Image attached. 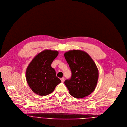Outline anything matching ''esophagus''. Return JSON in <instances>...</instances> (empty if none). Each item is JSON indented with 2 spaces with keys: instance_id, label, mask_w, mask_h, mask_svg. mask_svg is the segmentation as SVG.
<instances>
[{
  "instance_id": "obj_1",
  "label": "esophagus",
  "mask_w": 127,
  "mask_h": 127,
  "mask_svg": "<svg viewBox=\"0 0 127 127\" xmlns=\"http://www.w3.org/2000/svg\"><path fill=\"white\" fill-rule=\"evenodd\" d=\"M61 81H62V83H64V78H62L61 79Z\"/></svg>"
}]
</instances>
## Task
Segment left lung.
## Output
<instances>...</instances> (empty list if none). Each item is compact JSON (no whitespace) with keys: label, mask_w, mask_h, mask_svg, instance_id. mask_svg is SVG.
I'll return each instance as SVG.
<instances>
[{"label":"left lung","mask_w":127,"mask_h":127,"mask_svg":"<svg viewBox=\"0 0 127 127\" xmlns=\"http://www.w3.org/2000/svg\"><path fill=\"white\" fill-rule=\"evenodd\" d=\"M64 55L71 71L70 79L64 82L69 94L76 98L89 95L95 89L98 81L95 64L87 53L81 50H69Z\"/></svg>","instance_id":"8db88e82"}]
</instances>
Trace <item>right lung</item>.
I'll use <instances>...</instances> for the list:
<instances>
[{
  "label": "right lung",
  "instance_id": "1",
  "mask_svg": "<svg viewBox=\"0 0 127 127\" xmlns=\"http://www.w3.org/2000/svg\"><path fill=\"white\" fill-rule=\"evenodd\" d=\"M58 54L56 50H44L37 55L28 65L26 80L30 88L37 95L45 96L50 94L61 82L51 66Z\"/></svg>",
  "mask_w": 127,
  "mask_h": 127
}]
</instances>
